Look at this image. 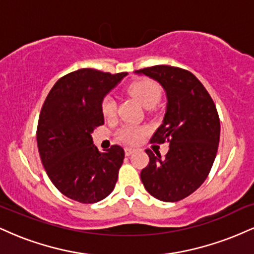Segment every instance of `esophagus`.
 Listing matches in <instances>:
<instances>
[{"instance_id": "1", "label": "esophagus", "mask_w": 254, "mask_h": 254, "mask_svg": "<svg viewBox=\"0 0 254 254\" xmlns=\"http://www.w3.org/2000/svg\"><path fill=\"white\" fill-rule=\"evenodd\" d=\"M132 153H135V149H133V148H125V155L130 156Z\"/></svg>"}]
</instances>
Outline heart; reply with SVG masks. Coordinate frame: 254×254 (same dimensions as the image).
Listing matches in <instances>:
<instances>
[{
	"label": "heart",
	"instance_id": "b5f03b06",
	"mask_svg": "<svg viewBox=\"0 0 254 254\" xmlns=\"http://www.w3.org/2000/svg\"><path fill=\"white\" fill-rule=\"evenodd\" d=\"M127 93L145 109L153 107L161 97V89H160L159 84L151 80H147V78L135 81V82L129 84ZM101 111H103L104 117L106 118H111L115 116L116 101L113 100V98L107 97L104 99ZM145 132H147V127H137V125H125L118 131V138L125 143L135 144L138 141H141Z\"/></svg>",
	"mask_w": 254,
	"mask_h": 254
}]
</instances>
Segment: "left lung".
Returning <instances> with one entry per match:
<instances>
[{
	"instance_id": "8db88e82",
	"label": "left lung",
	"mask_w": 254,
	"mask_h": 254,
	"mask_svg": "<svg viewBox=\"0 0 254 254\" xmlns=\"http://www.w3.org/2000/svg\"><path fill=\"white\" fill-rule=\"evenodd\" d=\"M161 84L167 105L162 124L150 142H170L162 159L147 149L149 164L141 172L145 190L162 202H178L204 183L216 157L220 119L214 101L193 74L171 65L136 70Z\"/></svg>"
}]
</instances>
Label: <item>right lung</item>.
<instances>
[{
	"mask_svg": "<svg viewBox=\"0 0 254 254\" xmlns=\"http://www.w3.org/2000/svg\"><path fill=\"white\" fill-rule=\"evenodd\" d=\"M127 75L80 69L61 77L45 99L37 143L46 174L64 196L97 203L115 189L124 149L112 145L104 153L92 133L104 124V98Z\"/></svg>",
	"mask_w": 254,
	"mask_h": 254,
	"instance_id": "obj_1",
	"label": "right lung"
}]
</instances>
